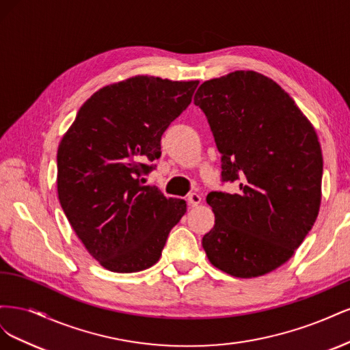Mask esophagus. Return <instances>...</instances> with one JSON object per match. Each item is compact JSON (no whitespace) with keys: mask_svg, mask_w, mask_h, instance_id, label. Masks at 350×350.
<instances>
[{"mask_svg":"<svg viewBox=\"0 0 350 350\" xmlns=\"http://www.w3.org/2000/svg\"><path fill=\"white\" fill-rule=\"evenodd\" d=\"M201 203V196L197 194V193H191L188 196V204L194 207V206H198Z\"/></svg>","mask_w":350,"mask_h":350,"instance_id":"obj_1","label":"esophagus"}]
</instances>
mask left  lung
I'll use <instances>...</instances> for the list:
<instances>
[{
    "label": "left lung",
    "mask_w": 350,
    "mask_h": 350,
    "mask_svg": "<svg viewBox=\"0 0 350 350\" xmlns=\"http://www.w3.org/2000/svg\"><path fill=\"white\" fill-rule=\"evenodd\" d=\"M194 103L221 153V179L239 193H210L208 261L234 278L264 276L288 261L321 204L323 153L310 120L276 81L234 71L204 81Z\"/></svg>",
    "instance_id": "left-lung-1"
}]
</instances>
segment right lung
<instances>
[{
    "instance_id": "add662e5",
    "label": "right lung",
    "mask_w": 350,
    "mask_h": 350,
    "mask_svg": "<svg viewBox=\"0 0 350 350\" xmlns=\"http://www.w3.org/2000/svg\"><path fill=\"white\" fill-rule=\"evenodd\" d=\"M198 80L134 76L99 89L83 103L57 153L62 210L84 248L102 267L135 273L162 256L185 215L181 198L144 185L161 157V140L191 103Z\"/></svg>"
}]
</instances>
